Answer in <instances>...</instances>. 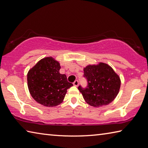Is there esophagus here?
Wrapping results in <instances>:
<instances>
[{
    "label": "esophagus",
    "instance_id": "1",
    "mask_svg": "<svg viewBox=\"0 0 148 148\" xmlns=\"http://www.w3.org/2000/svg\"><path fill=\"white\" fill-rule=\"evenodd\" d=\"M73 85L75 86H79V80H75L74 82H73Z\"/></svg>",
    "mask_w": 148,
    "mask_h": 148
}]
</instances>
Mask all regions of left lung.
<instances>
[{
	"mask_svg": "<svg viewBox=\"0 0 148 148\" xmlns=\"http://www.w3.org/2000/svg\"><path fill=\"white\" fill-rule=\"evenodd\" d=\"M86 87L80 85L78 89L89 104L100 107L110 104L115 99L121 87L120 77L106 64L89 65L84 69Z\"/></svg>",
	"mask_w": 148,
	"mask_h": 148,
	"instance_id": "1",
	"label": "left lung"
}]
</instances>
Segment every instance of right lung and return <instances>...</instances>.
<instances>
[{
    "label": "right lung",
    "instance_id": "right-lung-1",
    "mask_svg": "<svg viewBox=\"0 0 148 148\" xmlns=\"http://www.w3.org/2000/svg\"><path fill=\"white\" fill-rule=\"evenodd\" d=\"M60 64L51 57L38 62L27 73V86L31 95L39 104L47 107L60 104L67 90L73 86L66 75L60 74Z\"/></svg>",
    "mask_w": 148,
    "mask_h": 148
}]
</instances>
